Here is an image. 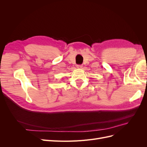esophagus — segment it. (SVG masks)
I'll list each match as a JSON object with an SVG mask.
<instances>
[{
  "instance_id": "1",
  "label": "esophagus",
  "mask_w": 147,
  "mask_h": 147,
  "mask_svg": "<svg viewBox=\"0 0 147 147\" xmlns=\"http://www.w3.org/2000/svg\"><path fill=\"white\" fill-rule=\"evenodd\" d=\"M77 67L78 69H82V65H77Z\"/></svg>"
}]
</instances>
